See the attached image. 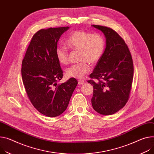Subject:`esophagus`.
I'll list each match as a JSON object with an SVG mask.
<instances>
[{
	"instance_id": "34e87169",
	"label": "esophagus",
	"mask_w": 154,
	"mask_h": 154,
	"mask_svg": "<svg viewBox=\"0 0 154 154\" xmlns=\"http://www.w3.org/2000/svg\"><path fill=\"white\" fill-rule=\"evenodd\" d=\"M85 83V81H83V80H81V79H79L78 80V85H83Z\"/></svg>"
}]
</instances>
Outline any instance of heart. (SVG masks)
<instances>
[{"label":"heart","mask_w":154,"mask_h":154,"mask_svg":"<svg viewBox=\"0 0 154 154\" xmlns=\"http://www.w3.org/2000/svg\"><path fill=\"white\" fill-rule=\"evenodd\" d=\"M66 45L73 51H79V60L66 69V75L71 78H84L90 72L91 65L97 64L101 59L105 48V41L102 35L85 31H75L65 41ZM58 61L62 65L68 62V51L59 45L55 51Z\"/></svg>","instance_id":"obj_1"}]
</instances>
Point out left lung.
Segmentation results:
<instances>
[{
  "mask_svg": "<svg viewBox=\"0 0 154 154\" xmlns=\"http://www.w3.org/2000/svg\"><path fill=\"white\" fill-rule=\"evenodd\" d=\"M101 31L106 39L104 53L88 81L93 85L91 103L94 110L103 115L115 113L126 105L133 79V63L124 40L112 29L92 25Z\"/></svg>",
  "mask_w": 154,
  "mask_h": 154,
  "instance_id": "obj_1",
  "label": "left lung"
}]
</instances>
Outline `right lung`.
I'll list each match as a JSON object with an SVG mask.
<instances>
[{"label":"right lung","instance_id":"1","mask_svg":"<svg viewBox=\"0 0 154 154\" xmlns=\"http://www.w3.org/2000/svg\"><path fill=\"white\" fill-rule=\"evenodd\" d=\"M68 26L41 29L33 36L22 61L23 85L31 103L49 117L61 115L66 109L78 81L71 78L61 85L63 71L57 60V42Z\"/></svg>","mask_w":154,"mask_h":154}]
</instances>
